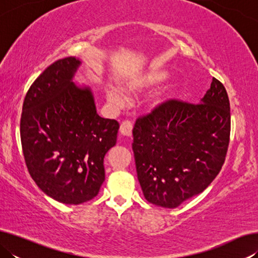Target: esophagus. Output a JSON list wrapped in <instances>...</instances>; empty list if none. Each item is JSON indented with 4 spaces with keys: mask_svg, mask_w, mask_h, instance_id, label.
Returning <instances> with one entry per match:
<instances>
[{
    "mask_svg": "<svg viewBox=\"0 0 258 258\" xmlns=\"http://www.w3.org/2000/svg\"><path fill=\"white\" fill-rule=\"evenodd\" d=\"M132 130H133V124L131 123L130 120H124L123 123L120 124L119 132L124 137H131L132 135Z\"/></svg>",
    "mask_w": 258,
    "mask_h": 258,
    "instance_id": "1",
    "label": "esophagus"
}]
</instances>
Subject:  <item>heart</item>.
Segmentation results:
<instances>
[{"instance_id": "1", "label": "heart", "mask_w": 258, "mask_h": 258, "mask_svg": "<svg viewBox=\"0 0 258 258\" xmlns=\"http://www.w3.org/2000/svg\"><path fill=\"white\" fill-rule=\"evenodd\" d=\"M168 74L167 72L161 71V69H156V71H151L149 73L142 74L138 77L133 78L130 82H127V90L131 92H141V91H145L150 89V87H154L156 85L160 84L161 82H164L166 78H167ZM107 99L108 101L116 107H121L124 106L126 102V99L124 94L118 91L115 87H108L107 89ZM169 94L168 93H160L151 100L150 102V108L152 110H156L160 107H163L164 104L168 101Z\"/></svg>"}]
</instances>
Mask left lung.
Here are the masks:
<instances>
[{"label":"left lung","mask_w":258,"mask_h":258,"mask_svg":"<svg viewBox=\"0 0 258 258\" xmlns=\"http://www.w3.org/2000/svg\"><path fill=\"white\" fill-rule=\"evenodd\" d=\"M230 102L213 77L198 104L169 100L133 128L138 180L148 202L175 208L220 173L230 141Z\"/></svg>","instance_id":"left-lung-1"}]
</instances>
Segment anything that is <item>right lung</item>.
I'll use <instances>...</instances> for the list:
<instances>
[{
	"instance_id": "right-lung-1",
	"label": "right lung",
	"mask_w": 258,
	"mask_h": 258,
	"mask_svg": "<svg viewBox=\"0 0 258 258\" xmlns=\"http://www.w3.org/2000/svg\"><path fill=\"white\" fill-rule=\"evenodd\" d=\"M82 61H55L30 86L20 120L28 172L56 202L80 205L93 199L104 181L103 159L116 146L119 124L97 113L89 86L74 83Z\"/></svg>"
}]
</instances>
